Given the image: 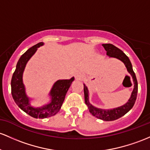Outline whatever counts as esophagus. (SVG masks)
Returning <instances> with one entry per match:
<instances>
[{
  "mask_svg": "<svg viewBox=\"0 0 150 150\" xmlns=\"http://www.w3.org/2000/svg\"><path fill=\"white\" fill-rule=\"evenodd\" d=\"M83 74H82L81 72H76V73L75 74V80H80V79L83 78Z\"/></svg>",
  "mask_w": 150,
  "mask_h": 150,
  "instance_id": "obj_1",
  "label": "esophagus"
}]
</instances>
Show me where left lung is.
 Masks as SVG:
<instances>
[{"instance_id":"8db88e82","label":"left lung","mask_w":150,"mask_h":150,"mask_svg":"<svg viewBox=\"0 0 150 150\" xmlns=\"http://www.w3.org/2000/svg\"><path fill=\"white\" fill-rule=\"evenodd\" d=\"M105 50L107 51V55L110 57H113L117 60H120L125 65L127 70L129 72L132 78L133 83H134V88L132 92L130 98L128 100L125 105L118 108H112V109H101V108H96L93 106L89 101V91L88 87L84 85V95H85V104L88 105L89 111L93 116L96 117L98 119L102 120L104 121H113L115 120L119 119L121 117L124 116L126 113L130 110L132 107L134 106L137 99V95L138 85L137 80L135 73L133 71L132 65L128 57L120 49L117 47L116 46L113 45L112 44H103Z\"/></svg>"}]
</instances>
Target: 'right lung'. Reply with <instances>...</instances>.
<instances>
[{
  "label": "right lung",
  "mask_w": 150,
  "mask_h": 150,
  "mask_svg": "<svg viewBox=\"0 0 150 150\" xmlns=\"http://www.w3.org/2000/svg\"><path fill=\"white\" fill-rule=\"evenodd\" d=\"M43 45V42H39L29 48L21 55L11 80V93L16 105L30 116L40 119L50 117L60 111L67 90L75 80V78L72 77L69 80H57L53 84L48 94L50 101L47 104L39 108L31 105L30 101L32 99L26 94L25 87L23 80V72L30 59L35 53L38 48Z\"/></svg>",
  "instance_id": "add662e5"
}]
</instances>
